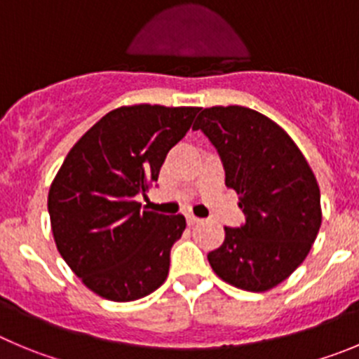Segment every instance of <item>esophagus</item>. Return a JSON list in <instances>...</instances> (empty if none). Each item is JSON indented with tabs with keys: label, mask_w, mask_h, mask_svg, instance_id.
Segmentation results:
<instances>
[{
	"label": "esophagus",
	"mask_w": 359,
	"mask_h": 359,
	"mask_svg": "<svg viewBox=\"0 0 359 359\" xmlns=\"http://www.w3.org/2000/svg\"><path fill=\"white\" fill-rule=\"evenodd\" d=\"M200 217H196V216H193V214H189V216H187V225L189 226H193V225H198L200 223Z\"/></svg>",
	"instance_id": "34e87169"
}]
</instances>
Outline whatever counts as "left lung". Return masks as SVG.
<instances>
[{
	"mask_svg": "<svg viewBox=\"0 0 359 359\" xmlns=\"http://www.w3.org/2000/svg\"><path fill=\"white\" fill-rule=\"evenodd\" d=\"M193 129L216 147L246 216L239 229L225 226L223 244L207 255L210 267L237 289H273L303 264L319 233L316 175L289 134L255 109L205 108Z\"/></svg>",
	"mask_w": 359,
	"mask_h": 359,
	"instance_id": "1",
	"label": "left lung"
}]
</instances>
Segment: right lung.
I'll return each instance as SVG.
<instances>
[{"mask_svg":"<svg viewBox=\"0 0 359 359\" xmlns=\"http://www.w3.org/2000/svg\"><path fill=\"white\" fill-rule=\"evenodd\" d=\"M200 108L122 106L70 149L48 196L56 248L74 274L109 301L140 299L168 276L170 251L186 229L182 214L143 210L166 154Z\"/></svg>","mask_w":359,"mask_h":359,"instance_id":"right-lung-1","label":"right lung"}]
</instances>
